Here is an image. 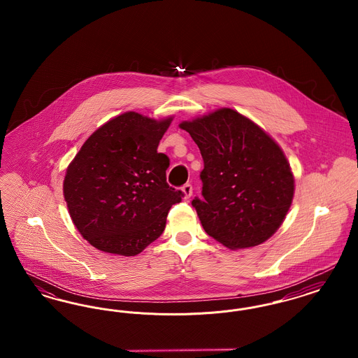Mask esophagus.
I'll return each mask as SVG.
<instances>
[{
    "label": "esophagus",
    "instance_id": "1",
    "mask_svg": "<svg viewBox=\"0 0 358 358\" xmlns=\"http://www.w3.org/2000/svg\"><path fill=\"white\" fill-rule=\"evenodd\" d=\"M182 193H184V197L185 199H190V196L193 194V187H192V184H185L184 187H182Z\"/></svg>",
    "mask_w": 358,
    "mask_h": 358
}]
</instances>
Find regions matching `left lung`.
<instances>
[{"mask_svg": "<svg viewBox=\"0 0 358 358\" xmlns=\"http://www.w3.org/2000/svg\"><path fill=\"white\" fill-rule=\"evenodd\" d=\"M204 161L203 199L194 206L205 232L231 250L271 238L294 196L289 162L273 138L232 108L182 122Z\"/></svg>", "mask_w": 358, "mask_h": 358, "instance_id": "obj_1", "label": "left lung"}]
</instances>
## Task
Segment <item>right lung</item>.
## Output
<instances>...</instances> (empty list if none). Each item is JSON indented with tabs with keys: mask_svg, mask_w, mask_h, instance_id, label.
<instances>
[{
	"mask_svg": "<svg viewBox=\"0 0 358 358\" xmlns=\"http://www.w3.org/2000/svg\"><path fill=\"white\" fill-rule=\"evenodd\" d=\"M171 122L124 113L99 127L69 164V215L95 248L134 256L164 232L171 205L184 197L166 182L169 158L157 152Z\"/></svg>",
	"mask_w": 358,
	"mask_h": 358,
	"instance_id": "1",
	"label": "right lung"
}]
</instances>
